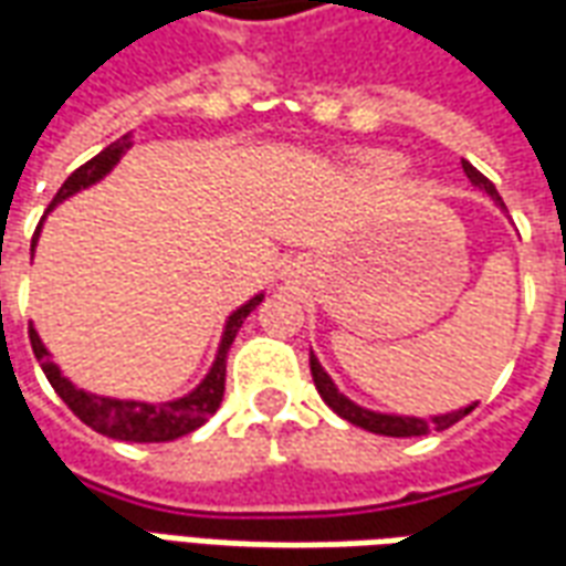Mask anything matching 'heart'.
Wrapping results in <instances>:
<instances>
[{
    "label": "heart",
    "mask_w": 566,
    "mask_h": 566,
    "mask_svg": "<svg viewBox=\"0 0 566 566\" xmlns=\"http://www.w3.org/2000/svg\"><path fill=\"white\" fill-rule=\"evenodd\" d=\"M357 160L364 163L369 172L376 175H394L400 169V160H397L394 154H381V150H367V154H360Z\"/></svg>",
    "instance_id": "heart-1"
}]
</instances>
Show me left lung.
<instances>
[{
    "label": "left lung",
    "instance_id": "1",
    "mask_svg": "<svg viewBox=\"0 0 566 566\" xmlns=\"http://www.w3.org/2000/svg\"><path fill=\"white\" fill-rule=\"evenodd\" d=\"M463 172L470 178V185L475 190H482L488 197L497 202L500 209L506 211L503 199H500L497 187L488 181L485 175L475 169L473 163L463 160ZM308 367H312V379H315V388H318L321 400L331 406L333 412L345 421H352L355 427H364L369 433H379V437H397V439H412L424 437V433H439V430H449L451 424H458L463 416H470L475 409V403L461 406V409H451V412H437V416H400V412H379V409H367V406L355 403L352 397H345L336 381L331 379V373L321 367V360L315 357V352L308 355Z\"/></svg>",
    "mask_w": 566,
    "mask_h": 566
}]
</instances>
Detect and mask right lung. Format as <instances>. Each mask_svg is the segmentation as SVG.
Masks as SVG:
<instances>
[{"label":"right lung","instance_id":"1","mask_svg":"<svg viewBox=\"0 0 566 566\" xmlns=\"http://www.w3.org/2000/svg\"><path fill=\"white\" fill-rule=\"evenodd\" d=\"M133 148V133L120 136L117 142H112L108 148L99 150L93 160H87L81 169L69 175L63 187L56 190L54 202L48 206V211H54L60 202H66L69 197H75L87 187L99 185L105 175L115 169L120 157ZM48 218V214H44ZM42 218V223H44ZM42 223L32 235V254H35V245H39V233H42ZM263 291L254 294L251 300H245L242 306H235L227 321H223L221 343H218V352H214V360H211L209 373L199 379V385L193 391L181 394L175 400H166V403H148V400H120V397H105V394H93L78 388L75 381L63 376L60 364H54V355L48 352V345L42 343L39 331L30 324V343L32 352L42 364L44 376L54 385V391L63 397V403L75 412V416L84 421L87 427H93L96 433H103L108 439H120V442H169V439H178L197 430L209 421L218 406L223 400V379H227V352L233 345L235 333L242 327V321L254 312V308L263 303Z\"/></svg>","mask_w":566,"mask_h":566}]
</instances>
